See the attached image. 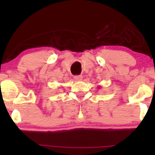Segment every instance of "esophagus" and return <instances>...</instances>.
I'll list each match as a JSON object with an SVG mask.
<instances>
[{"mask_svg": "<svg viewBox=\"0 0 155 155\" xmlns=\"http://www.w3.org/2000/svg\"><path fill=\"white\" fill-rule=\"evenodd\" d=\"M73 79H75V80H82V75H79V76H74V77H73Z\"/></svg>", "mask_w": 155, "mask_h": 155, "instance_id": "1", "label": "esophagus"}]
</instances>
